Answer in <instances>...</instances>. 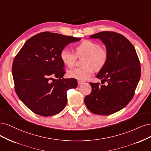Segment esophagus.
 I'll return each mask as SVG.
<instances>
[{
    "instance_id": "esophagus-1",
    "label": "esophagus",
    "mask_w": 151,
    "mask_h": 151,
    "mask_svg": "<svg viewBox=\"0 0 151 151\" xmlns=\"http://www.w3.org/2000/svg\"><path fill=\"white\" fill-rule=\"evenodd\" d=\"M84 83V81H80V80L78 81V83L79 85H81L82 83Z\"/></svg>"
}]
</instances>
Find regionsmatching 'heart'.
Returning a JSON list of instances; mask_svg holds the SVG:
<instances>
[{
  "mask_svg": "<svg viewBox=\"0 0 151 151\" xmlns=\"http://www.w3.org/2000/svg\"><path fill=\"white\" fill-rule=\"evenodd\" d=\"M83 56L85 57L82 61L83 66L69 70L67 72L68 76L80 81L88 79L94 70L99 71L105 66L108 60V52L96 42L83 40L76 46L75 54L66 48H64L60 52L61 60L68 68L75 65L76 57Z\"/></svg>",
  "mask_w": 151,
  "mask_h": 151,
  "instance_id": "heart-1",
  "label": "heart"
}]
</instances>
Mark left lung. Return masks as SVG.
<instances>
[{
    "label": "left lung",
    "mask_w": 151,
    "mask_h": 151,
    "mask_svg": "<svg viewBox=\"0 0 151 151\" xmlns=\"http://www.w3.org/2000/svg\"><path fill=\"white\" fill-rule=\"evenodd\" d=\"M90 38L100 40L108 52L106 65L96 75L108 83H90L91 92L85 96V104L92 113L109 115L124 108L132 99L140 78V61L132 43L119 33L104 31Z\"/></svg>",
    "instance_id": "left-lung-1"
}]
</instances>
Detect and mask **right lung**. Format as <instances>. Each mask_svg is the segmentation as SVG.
Segmentation results:
<instances>
[{"instance_id": "right-lung-1", "label": "right lung", "mask_w": 151, "mask_h": 151, "mask_svg": "<svg viewBox=\"0 0 151 151\" xmlns=\"http://www.w3.org/2000/svg\"><path fill=\"white\" fill-rule=\"evenodd\" d=\"M81 39L57 33H39L25 42L14 58L12 73L19 98L34 113L48 116L60 113L67 104L66 92L77 80L63 78L60 52ZM53 77L57 80L51 81Z\"/></svg>"}]
</instances>
